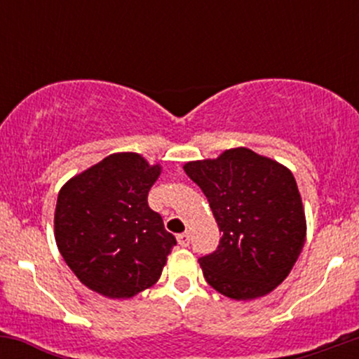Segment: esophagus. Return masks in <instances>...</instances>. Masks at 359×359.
Returning a JSON list of instances; mask_svg holds the SVG:
<instances>
[{"instance_id": "obj_1", "label": "esophagus", "mask_w": 359, "mask_h": 359, "mask_svg": "<svg viewBox=\"0 0 359 359\" xmlns=\"http://www.w3.org/2000/svg\"><path fill=\"white\" fill-rule=\"evenodd\" d=\"M177 241H179L180 246H189V243H191V234L189 233H180L179 236H177Z\"/></svg>"}]
</instances>
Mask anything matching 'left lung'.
Returning <instances> with one entry per match:
<instances>
[{
    "mask_svg": "<svg viewBox=\"0 0 359 359\" xmlns=\"http://www.w3.org/2000/svg\"><path fill=\"white\" fill-rule=\"evenodd\" d=\"M222 233L214 253L199 258L205 282L233 300L270 294L294 269L306 243V212L285 165L245 147L184 165Z\"/></svg>",
    "mask_w": 359,
    "mask_h": 359,
    "instance_id": "left-lung-1",
    "label": "left lung"
}]
</instances>
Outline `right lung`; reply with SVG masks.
I'll use <instances>...</instances> for the list:
<instances>
[{
    "label": "right lung",
    "mask_w": 359,
    "mask_h": 359,
    "mask_svg": "<svg viewBox=\"0 0 359 359\" xmlns=\"http://www.w3.org/2000/svg\"><path fill=\"white\" fill-rule=\"evenodd\" d=\"M162 165L140 154H111L62 185L53 234L81 283L108 299H131L154 287L177 245L148 191Z\"/></svg>",
    "instance_id": "add662e5"
}]
</instances>
